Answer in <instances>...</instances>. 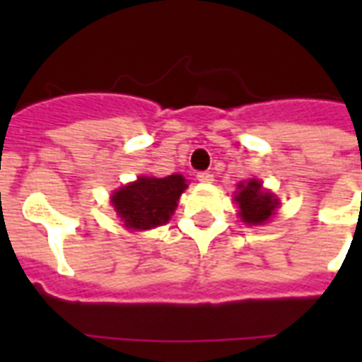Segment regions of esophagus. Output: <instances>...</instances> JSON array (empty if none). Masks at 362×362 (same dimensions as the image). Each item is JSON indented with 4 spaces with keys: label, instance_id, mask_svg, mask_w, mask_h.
Here are the masks:
<instances>
[{
    "label": "esophagus",
    "instance_id": "34e87169",
    "mask_svg": "<svg viewBox=\"0 0 362 362\" xmlns=\"http://www.w3.org/2000/svg\"><path fill=\"white\" fill-rule=\"evenodd\" d=\"M197 180L203 182V184H209V182L214 180V175L210 170H201V173H197Z\"/></svg>",
    "mask_w": 362,
    "mask_h": 362
}]
</instances>
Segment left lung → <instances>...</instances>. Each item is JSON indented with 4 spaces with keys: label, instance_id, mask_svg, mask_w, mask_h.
Wrapping results in <instances>:
<instances>
[{
    "label": "left lung",
    "instance_id": "1",
    "mask_svg": "<svg viewBox=\"0 0 362 362\" xmlns=\"http://www.w3.org/2000/svg\"><path fill=\"white\" fill-rule=\"evenodd\" d=\"M238 189L240 192L235 195V199H237L238 209H240V218L246 223L259 226L274 214L278 201L269 192H264L261 187V182L250 180L247 184H240Z\"/></svg>",
    "mask_w": 362,
    "mask_h": 362
}]
</instances>
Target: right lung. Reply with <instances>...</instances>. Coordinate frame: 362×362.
<instances>
[{
  "label": "right lung",
  "mask_w": 362,
  "mask_h": 362,
  "mask_svg": "<svg viewBox=\"0 0 362 362\" xmlns=\"http://www.w3.org/2000/svg\"><path fill=\"white\" fill-rule=\"evenodd\" d=\"M187 184L180 175H170L165 178H148L122 187L112 195V204L129 229H152L163 226L175 212L176 201Z\"/></svg>",
  "instance_id": "1"
}]
</instances>
